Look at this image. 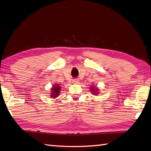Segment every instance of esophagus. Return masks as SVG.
<instances>
[{
	"instance_id": "obj_1",
	"label": "esophagus",
	"mask_w": 151,
	"mask_h": 151,
	"mask_svg": "<svg viewBox=\"0 0 151 151\" xmlns=\"http://www.w3.org/2000/svg\"><path fill=\"white\" fill-rule=\"evenodd\" d=\"M79 82V80L78 79H74L72 80V83H74V84H76V83H78Z\"/></svg>"
}]
</instances>
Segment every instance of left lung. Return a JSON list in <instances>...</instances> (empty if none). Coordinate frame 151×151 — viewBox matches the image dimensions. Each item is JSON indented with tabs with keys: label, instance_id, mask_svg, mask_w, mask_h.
I'll return each instance as SVG.
<instances>
[{
	"label": "left lung",
	"instance_id": "1",
	"mask_svg": "<svg viewBox=\"0 0 151 151\" xmlns=\"http://www.w3.org/2000/svg\"><path fill=\"white\" fill-rule=\"evenodd\" d=\"M91 91L92 92V93L93 94H99V91H98V88H95L94 87H92L91 88Z\"/></svg>",
	"mask_w": 151,
	"mask_h": 151
}]
</instances>
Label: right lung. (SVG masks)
I'll list each match as a JSON object with an SVG mask.
<instances>
[{"instance_id":"add662e5","label":"right lung","mask_w":151,"mask_h":151,"mask_svg":"<svg viewBox=\"0 0 151 151\" xmlns=\"http://www.w3.org/2000/svg\"><path fill=\"white\" fill-rule=\"evenodd\" d=\"M52 92H51V95H50V97L52 98H55L58 97L59 95L60 91L61 90L60 86L59 84H55V86H53L52 88Z\"/></svg>"}]
</instances>
